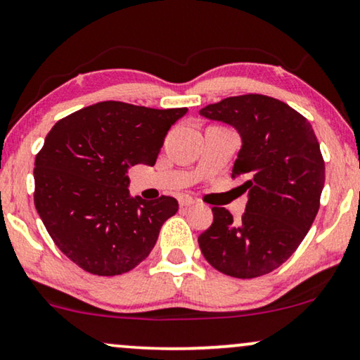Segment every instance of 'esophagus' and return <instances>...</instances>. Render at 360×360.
Listing matches in <instances>:
<instances>
[{
  "label": "esophagus",
  "instance_id": "1",
  "mask_svg": "<svg viewBox=\"0 0 360 360\" xmlns=\"http://www.w3.org/2000/svg\"><path fill=\"white\" fill-rule=\"evenodd\" d=\"M179 203H180V207L184 208V207H191V205L195 203V200L190 197V195H180L179 197Z\"/></svg>",
  "mask_w": 360,
  "mask_h": 360
}]
</instances>
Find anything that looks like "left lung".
<instances>
[{"instance_id": "obj_1", "label": "left lung", "mask_w": 360, "mask_h": 360, "mask_svg": "<svg viewBox=\"0 0 360 360\" xmlns=\"http://www.w3.org/2000/svg\"><path fill=\"white\" fill-rule=\"evenodd\" d=\"M200 115L240 134L231 179H241V193H248L238 221L228 210L213 208L200 250L228 276L271 273L301 245L319 210L326 169L314 130L300 112L259 94L228 97Z\"/></svg>"}]
</instances>
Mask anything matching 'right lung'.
Returning a JSON list of instances; mask_svg holds the SVG:
<instances>
[{"label":"right lung","instance_id":"obj_1","mask_svg":"<svg viewBox=\"0 0 360 360\" xmlns=\"http://www.w3.org/2000/svg\"><path fill=\"white\" fill-rule=\"evenodd\" d=\"M180 109L107 101L51 129L34 162V205L58 248L99 276L127 273L150 255L179 202L129 191V169L153 167Z\"/></svg>","mask_w":360,"mask_h":360}]
</instances>
